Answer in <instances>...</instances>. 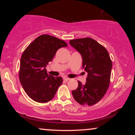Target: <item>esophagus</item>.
Instances as JSON below:
<instances>
[{
	"label": "esophagus",
	"mask_w": 135,
	"mask_h": 135,
	"mask_svg": "<svg viewBox=\"0 0 135 135\" xmlns=\"http://www.w3.org/2000/svg\"><path fill=\"white\" fill-rule=\"evenodd\" d=\"M70 79L69 78V77H63V80H65V81H68V80H69Z\"/></svg>",
	"instance_id": "34e87169"
}]
</instances>
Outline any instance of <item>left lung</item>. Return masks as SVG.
Returning <instances> with one entry per match:
<instances>
[{"mask_svg":"<svg viewBox=\"0 0 135 135\" xmlns=\"http://www.w3.org/2000/svg\"><path fill=\"white\" fill-rule=\"evenodd\" d=\"M70 44L81 55L83 68L88 73L86 82L72 91L77 102L83 105H94L103 97L110 81L112 60L105 47L93 38L70 40Z\"/></svg>","mask_w":135,"mask_h":135,"instance_id":"1","label":"left lung"}]
</instances>
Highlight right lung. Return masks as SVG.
Returning a JSON list of instances; mask_svg holds the SVG:
<instances>
[{
  "instance_id": "add662e5",
  "label": "right lung",
  "mask_w": 135,
  "mask_h": 135,
  "mask_svg": "<svg viewBox=\"0 0 135 135\" xmlns=\"http://www.w3.org/2000/svg\"><path fill=\"white\" fill-rule=\"evenodd\" d=\"M67 46L63 40L41 35L23 51L20 60L19 78L23 89L32 100L46 103L55 97L63 83V79L48 75L46 67L58 49Z\"/></svg>"
}]
</instances>
